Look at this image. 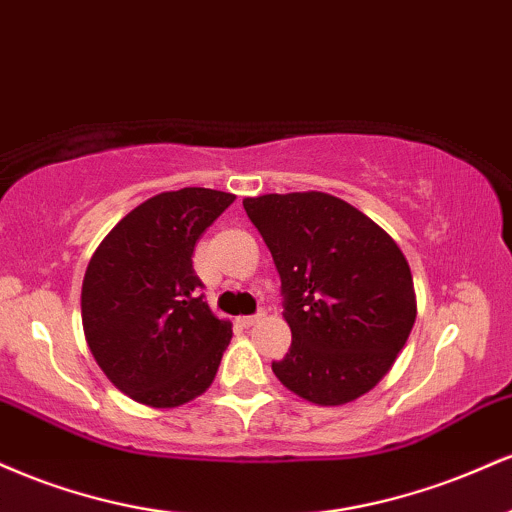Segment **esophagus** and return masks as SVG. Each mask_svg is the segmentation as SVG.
I'll return each instance as SVG.
<instances>
[{"label":"esophagus","mask_w":512,"mask_h":512,"mask_svg":"<svg viewBox=\"0 0 512 512\" xmlns=\"http://www.w3.org/2000/svg\"><path fill=\"white\" fill-rule=\"evenodd\" d=\"M264 320V310H260V313H255V315H245V317H238V322L243 327H252V325H257V322H262Z\"/></svg>","instance_id":"1"}]
</instances>
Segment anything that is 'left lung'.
Segmentation results:
<instances>
[{"mask_svg":"<svg viewBox=\"0 0 512 512\" xmlns=\"http://www.w3.org/2000/svg\"><path fill=\"white\" fill-rule=\"evenodd\" d=\"M243 207L272 252L291 327L274 375L322 407L366 395L414 327L407 257L378 223L325 192L248 197Z\"/></svg>","mask_w":512,"mask_h":512,"instance_id":"8db88e82","label":"left lung"}]
</instances>
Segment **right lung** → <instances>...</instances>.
<instances>
[{"instance_id": "obj_1", "label": "right lung", "mask_w": 512, "mask_h": 512, "mask_svg": "<svg viewBox=\"0 0 512 512\" xmlns=\"http://www.w3.org/2000/svg\"><path fill=\"white\" fill-rule=\"evenodd\" d=\"M233 199L207 187L161 192L129 211L88 262L81 289L88 349L134 402L180 407L219 370L231 322L209 310L192 252Z\"/></svg>"}]
</instances>
